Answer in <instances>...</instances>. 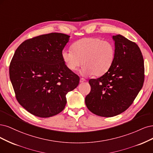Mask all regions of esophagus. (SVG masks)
<instances>
[{
    "mask_svg": "<svg viewBox=\"0 0 153 153\" xmlns=\"http://www.w3.org/2000/svg\"><path fill=\"white\" fill-rule=\"evenodd\" d=\"M85 81H86V80L84 78H80V82H85Z\"/></svg>",
    "mask_w": 153,
    "mask_h": 153,
    "instance_id": "esophagus-1",
    "label": "esophagus"
}]
</instances>
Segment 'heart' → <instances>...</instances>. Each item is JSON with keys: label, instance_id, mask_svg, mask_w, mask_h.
Masks as SVG:
<instances>
[{"label": "heart", "instance_id": "b5f03b06", "mask_svg": "<svg viewBox=\"0 0 153 153\" xmlns=\"http://www.w3.org/2000/svg\"><path fill=\"white\" fill-rule=\"evenodd\" d=\"M71 50H64L62 58L66 67L75 71L81 65V74L101 76L110 69L115 58L113 44L97 37H85L74 42Z\"/></svg>", "mask_w": 153, "mask_h": 153}]
</instances>
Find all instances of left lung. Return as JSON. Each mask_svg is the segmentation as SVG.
<instances>
[{
    "label": "left lung",
    "mask_w": 153,
    "mask_h": 153,
    "mask_svg": "<svg viewBox=\"0 0 153 153\" xmlns=\"http://www.w3.org/2000/svg\"><path fill=\"white\" fill-rule=\"evenodd\" d=\"M115 58L100 77L89 80L91 91L85 98L88 109L102 117L125 111L135 99L144 81V59L137 44L120 34L112 36Z\"/></svg>",
    "instance_id": "obj_1"
}]
</instances>
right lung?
I'll list each match as a JSON object with an SVG mask.
<instances>
[{
	"label": "right lung",
	"mask_w": 153,
	"mask_h": 153,
	"mask_svg": "<svg viewBox=\"0 0 153 153\" xmlns=\"http://www.w3.org/2000/svg\"><path fill=\"white\" fill-rule=\"evenodd\" d=\"M70 36L50 33L28 39L18 46L9 65L16 98L24 109L40 117L61 112L68 92L79 77L66 67L62 52Z\"/></svg>",
	"instance_id": "1"
}]
</instances>
